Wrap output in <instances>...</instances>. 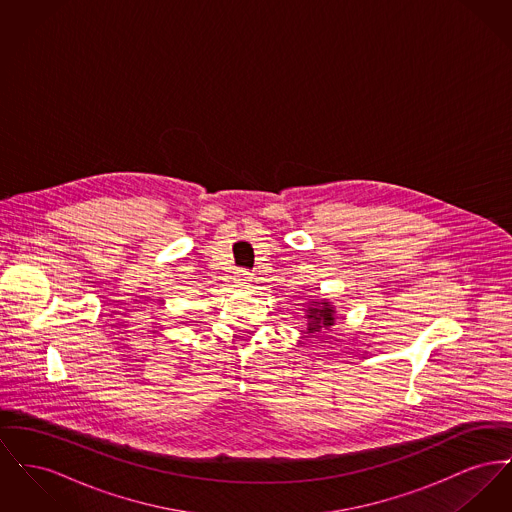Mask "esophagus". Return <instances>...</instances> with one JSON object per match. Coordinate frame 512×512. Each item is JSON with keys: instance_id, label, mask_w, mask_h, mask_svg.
<instances>
[{"instance_id": "1", "label": "esophagus", "mask_w": 512, "mask_h": 512, "mask_svg": "<svg viewBox=\"0 0 512 512\" xmlns=\"http://www.w3.org/2000/svg\"><path fill=\"white\" fill-rule=\"evenodd\" d=\"M251 272L249 271H238V274H236V286L238 288H247L249 286V282H251Z\"/></svg>"}]
</instances>
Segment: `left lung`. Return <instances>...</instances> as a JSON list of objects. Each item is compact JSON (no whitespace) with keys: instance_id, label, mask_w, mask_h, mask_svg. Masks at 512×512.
I'll list each match as a JSON object with an SVG mask.
<instances>
[{"instance_id":"left-lung-1","label":"left lung","mask_w":512,"mask_h":512,"mask_svg":"<svg viewBox=\"0 0 512 512\" xmlns=\"http://www.w3.org/2000/svg\"><path fill=\"white\" fill-rule=\"evenodd\" d=\"M317 303V301H313ZM307 331L319 332L321 329H329L334 325V311L329 307V303L321 301L317 307L307 309Z\"/></svg>"}]
</instances>
